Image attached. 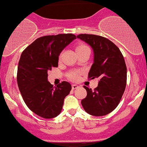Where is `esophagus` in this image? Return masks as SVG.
<instances>
[{"label":"esophagus","instance_id":"obj_1","mask_svg":"<svg viewBox=\"0 0 147 147\" xmlns=\"http://www.w3.org/2000/svg\"><path fill=\"white\" fill-rule=\"evenodd\" d=\"M79 88V86L76 85V84H72V89L75 90V89H76V88Z\"/></svg>","mask_w":147,"mask_h":147}]
</instances>
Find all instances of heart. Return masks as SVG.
Returning a JSON list of instances; mask_svg holds the SVG:
<instances>
[{
  "label": "heart",
  "mask_w": 147,
  "mask_h": 147,
  "mask_svg": "<svg viewBox=\"0 0 147 147\" xmlns=\"http://www.w3.org/2000/svg\"><path fill=\"white\" fill-rule=\"evenodd\" d=\"M76 52H81V51H86V50H89V47L86 45V44H83V43H80L78 45L76 46ZM80 72L79 71H72V72H69V73L67 75V78L69 80H72V81H78V80L80 79Z\"/></svg>",
  "instance_id": "obj_1"
}]
</instances>
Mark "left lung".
<instances>
[{"mask_svg": "<svg viewBox=\"0 0 147 147\" xmlns=\"http://www.w3.org/2000/svg\"><path fill=\"white\" fill-rule=\"evenodd\" d=\"M93 48L94 64L88 78H98V86L87 92L81 104L85 111L92 116H105L119 105L127 84V67L119 47L109 39L94 34L77 36Z\"/></svg>", "mask_w": 147, "mask_h": 147, "instance_id": "obj_1", "label": "left lung"}]
</instances>
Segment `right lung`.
<instances>
[{
	"mask_svg": "<svg viewBox=\"0 0 147 147\" xmlns=\"http://www.w3.org/2000/svg\"><path fill=\"white\" fill-rule=\"evenodd\" d=\"M76 39L72 34L49 35L36 39L21 54L17 80L28 108L44 119H52L61 111L64 100L72 86L62 81L56 87L47 81V72L58 67L59 55Z\"/></svg>",
	"mask_w": 147,
	"mask_h": 147,
	"instance_id": "add662e5",
	"label": "right lung"
}]
</instances>
